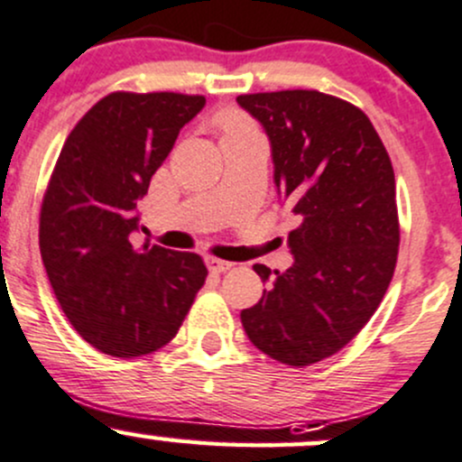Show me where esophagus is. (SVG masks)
I'll use <instances>...</instances> for the list:
<instances>
[{"label":"esophagus","instance_id":"1","mask_svg":"<svg viewBox=\"0 0 462 462\" xmlns=\"http://www.w3.org/2000/svg\"><path fill=\"white\" fill-rule=\"evenodd\" d=\"M206 265H208V270L215 272V273H223V272L232 270V263L230 261H221V258H215V256H208L206 258Z\"/></svg>","mask_w":462,"mask_h":462}]
</instances>
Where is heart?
I'll return each mask as SVG.
<instances>
[{"instance_id":"b5f03b06","label":"heart","mask_w":462,"mask_h":462,"mask_svg":"<svg viewBox=\"0 0 462 462\" xmlns=\"http://www.w3.org/2000/svg\"><path fill=\"white\" fill-rule=\"evenodd\" d=\"M245 120L239 118V116H226L223 118V129H226V134H230V131H236V129H245Z\"/></svg>"}]
</instances>
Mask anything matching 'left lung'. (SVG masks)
I'll return each instance as SVG.
<instances>
[{"mask_svg": "<svg viewBox=\"0 0 462 462\" xmlns=\"http://www.w3.org/2000/svg\"><path fill=\"white\" fill-rule=\"evenodd\" d=\"M265 129L273 184L300 226L287 272L254 265L270 287L241 322L258 351L287 366L331 357L373 318L399 254L394 171L368 116L316 89L236 98Z\"/></svg>", "mask_w": 462, "mask_h": 462, "instance_id": "8db88e82", "label": "left lung"}]
</instances>
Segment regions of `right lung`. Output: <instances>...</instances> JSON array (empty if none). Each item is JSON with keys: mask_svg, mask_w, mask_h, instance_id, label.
<instances>
[{"mask_svg": "<svg viewBox=\"0 0 462 462\" xmlns=\"http://www.w3.org/2000/svg\"><path fill=\"white\" fill-rule=\"evenodd\" d=\"M204 105V96L114 91L60 149L39 247L60 309L100 353L138 357L169 344L206 282L199 254L134 245L138 201Z\"/></svg>", "mask_w": 462, "mask_h": 462, "instance_id": "right-lung-1", "label": "right lung"}]
</instances>
